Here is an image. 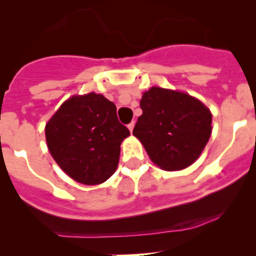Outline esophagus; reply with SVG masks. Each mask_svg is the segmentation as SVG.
<instances>
[{"label":"esophagus","instance_id":"1","mask_svg":"<svg viewBox=\"0 0 256 256\" xmlns=\"http://www.w3.org/2000/svg\"><path fill=\"white\" fill-rule=\"evenodd\" d=\"M134 124H136V123H134V122H130V123H129V124H128V129H129V130H130V132H133Z\"/></svg>","mask_w":256,"mask_h":256}]
</instances>
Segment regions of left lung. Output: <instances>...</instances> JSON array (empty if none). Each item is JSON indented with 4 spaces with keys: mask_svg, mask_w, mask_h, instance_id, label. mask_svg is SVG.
Wrapping results in <instances>:
<instances>
[{
    "mask_svg": "<svg viewBox=\"0 0 256 256\" xmlns=\"http://www.w3.org/2000/svg\"><path fill=\"white\" fill-rule=\"evenodd\" d=\"M142 114L133 134L151 160L164 170H180L202 154L212 134V114L188 94L152 87L140 100Z\"/></svg>",
    "mask_w": 256,
    "mask_h": 256,
    "instance_id": "8db88e82",
    "label": "left lung"
}]
</instances>
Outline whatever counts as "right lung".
Segmentation results:
<instances>
[{"label":"right lung","mask_w":256,"mask_h":256,"mask_svg":"<svg viewBox=\"0 0 256 256\" xmlns=\"http://www.w3.org/2000/svg\"><path fill=\"white\" fill-rule=\"evenodd\" d=\"M116 111L104 96L90 93L66 100L46 126L52 157L76 182L96 185L116 170L120 142L130 134Z\"/></svg>","instance_id":"right-lung-1"}]
</instances>
